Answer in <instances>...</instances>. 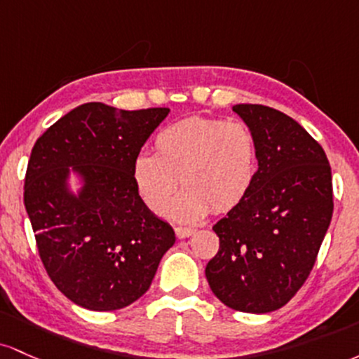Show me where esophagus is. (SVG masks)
<instances>
[{
  "label": "esophagus",
  "mask_w": 359,
  "mask_h": 359,
  "mask_svg": "<svg viewBox=\"0 0 359 359\" xmlns=\"http://www.w3.org/2000/svg\"><path fill=\"white\" fill-rule=\"evenodd\" d=\"M195 232H196V229H193V227H176L175 229V233L178 239H187V237L193 236Z\"/></svg>",
  "instance_id": "obj_1"
}]
</instances>
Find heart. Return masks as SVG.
Segmentation results:
<instances>
[{
    "instance_id": "heart-1",
    "label": "heart",
    "mask_w": 359,
    "mask_h": 359,
    "mask_svg": "<svg viewBox=\"0 0 359 359\" xmlns=\"http://www.w3.org/2000/svg\"><path fill=\"white\" fill-rule=\"evenodd\" d=\"M257 139L239 120L187 116L161 128L156 152H139L132 164L137 193L154 213L181 222L203 219L210 208L227 212L255 184ZM185 190L172 202L179 180ZM172 205H168V201Z\"/></svg>"
}]
</instances>
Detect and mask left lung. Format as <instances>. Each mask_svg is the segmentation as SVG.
I'll list each match as a JSON object with an SVG mask.
<instances>
[{
	"label": "left lung",
	"mask_w": 359,
	"mask_h": 359,
	"mask_svg": "<svg viewBox=\"0 0 359 359\" xmlns=\"http://www.w3.org/2000/svg\"><path fill=\"white\" fill-rule=\"evenodd\" d=\"M257 139L248 196L213 225L220 248L205 268L213 295L233 310L273 312L312 271L332 219V175L317 140L264 104L232 107Z\"/></svg>",
	"instance_id": "obj_1"
}]
</instances>
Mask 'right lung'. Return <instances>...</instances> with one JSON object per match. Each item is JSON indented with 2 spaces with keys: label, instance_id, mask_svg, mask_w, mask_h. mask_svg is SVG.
Returning <instances> with one entry per match:
<instances>
[{
  "label": "right lung",
  "instance_id": "add662e5",
  "mask_svg": "<svg viewBox=\"0 0 359 359\" xmlns=\"http://www.w3.org/2000/svg\"><path fill=\"white\" fill-rule=\"evenodd\" d=\"M169 108L84 103L39 137L23 201L50 280L96 312L134 304L176 237L137 193L132 164ZM74 177L79 188H70Z\"/></svg>",
  "mask_w": 359,
  "mask_h": 359
}]
</instances>
